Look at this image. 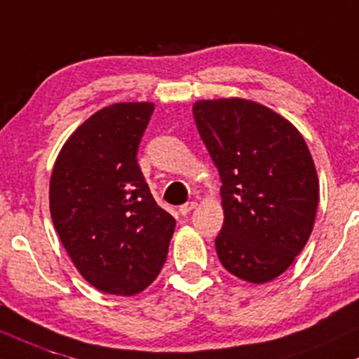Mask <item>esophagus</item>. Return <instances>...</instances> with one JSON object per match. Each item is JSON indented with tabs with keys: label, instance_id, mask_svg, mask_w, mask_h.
<instances>
[{
	"label": "esophagus",
	"instance_id": "esophagus-1",
	"mask_svg": "<svg viewBox=\"0 0 359 359\" xmlns=\"http://www.w3.org/2000/svg\"><path fill=\"white\" fill-rule=\"evenodd\" d=\"M195 207H196V201H188V203L181 205L180 213H181V215H188V213H190Z\"/></svg>",
	"mask_w": 359,
	"mask_h": 359
}]
</instances>
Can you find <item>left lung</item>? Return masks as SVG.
Masks as SVG:
<instances>
[{
	"instance_id": "8db88e82",
	"label": "left lung",
	"mask_w": 359,
	"mask_h": 359,
	"mask_svg": "<svg viewBox=\"0 0 359 359\" xmlns=\"http://www.w3.org/2000/svg\"><path fill=\"white\" fill-rule=\"evenodd\" d=\"M193 116L222 180L220 263L249 283L275 280L300 255L316 222L319 180L304 137L251 100H201Z\"/></svg>"
}]
</instances>
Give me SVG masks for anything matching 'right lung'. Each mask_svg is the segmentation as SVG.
<instances>
[{
	"mask_svg": "<svg viewBox=\"0 0 359 359\" xmlns=\"http://www.w3.org/2000/svg\"><path fill=\"white\" fill-rule=\"evenodd\" d=\"M154 103H115L81 123L50 176V215L84 280L111 295L146 290L168 256L176 220L137 164Z\"/></svg>",
	"mask_w": 359,
	"mask_h": 359,
	"instance_id": "1",
	"label": "right lung"
}]
</instances>
